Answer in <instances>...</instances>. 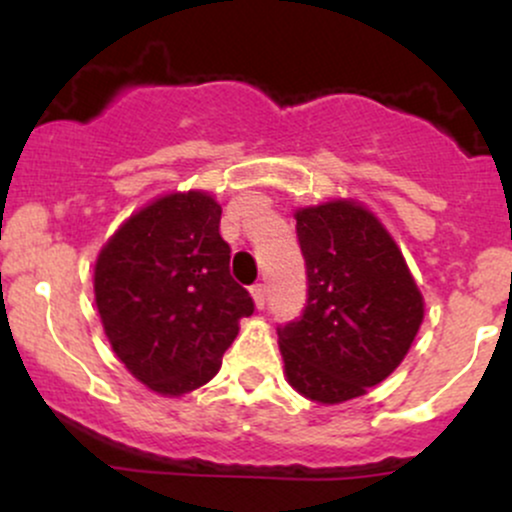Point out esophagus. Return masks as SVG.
Wrapping results in <instances>:
<instances>
[{"label": "esophagus", "mask_w": 512, "mask_h": 512, "mask_svg": "<svg viewBox=\"0 0 512 512\" xmlns=\"http://www.w3.org/2000/svg\"><path fill=\"white\" fill-rule=\"evenodd\" d=\"M250 293H252V301H255L257 308H264V301H267V286L255 284L250 289Z\"/></svg>", "instance_id": "1"}]
</instances>
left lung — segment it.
I'll use <instances>...</instances> for the list:
<instances>
[{
  "mask_svg": "<svg viewBox=\"0 0 512 512\" xmlns=\"http://www.w3.org/2000/svg\"><path fill=\"white\" fill-rule=\"evenodd\" d=\"M293 216L308 303L298 320L276 330L286 380L313 402L342 404L404 361L424 322V296L395 238L354 199Z\"/></svg>",
  "mask_w": 512,
  "mask_h": 512,
  "instance_id": "obj_1",
  "label": "left lung"
}]
</instances>
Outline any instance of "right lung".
<instances>
[{
  "label": "right lung",
  "instance_id": "add662e5",
  "mask_svg": "<svg viewBox=\"0 0 512 512\" xmlns=\"http://www.w3.org/2000/svg\"><path fill=\"white\" fill-rule=\"evenodd\" d=\"M221 204L170 192L132 214L103 245L93 291L105 337L139 383L180 397L209 383L255 310L231 276Z\"/></svg>",
  "mask_w": 512,
  "mask_h": 512
}]
</instances>
